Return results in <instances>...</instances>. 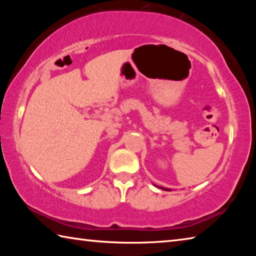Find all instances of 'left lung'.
I'll use <instances>...</instances> for the list:
<instances>
[{
    "mask_svg": "<svg viewBox=\"0 0 256 256\" xmlns=\"http://www.w3.org/2000/svg\"><path fill=\"white\" fill-rule=\"evenodd\" d=\"M162 188V190H170V188Z\"/></svg>",
    "mask_w": 256,
    "mask_h": 256,
    "instance_id": "8db88e82",
    "label": "left lung"
}]
</instances>
